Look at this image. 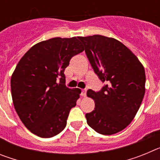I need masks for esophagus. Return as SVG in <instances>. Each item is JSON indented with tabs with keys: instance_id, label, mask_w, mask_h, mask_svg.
I'll list each match as a JSON object with an SVG mask.
<instances>
[{
	"instance_id": "obj_1",
	"label": "esophagus",
	"mask_w": 160,
	"mask_h": 160,
	"mask_svg": "<svg viewBox=\"0 0 160 160\" xmlns=\"http://www.w3.org/2000/svg\"><path fill=\"white\" fill-rule=\"evenodd\" d=\"M81 94L82 97H86V96H87V89H84V90H82Z\"/></svg>"
}]
</instances>
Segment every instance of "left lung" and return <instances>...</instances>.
I'll use <instances>...</instances> for the list:
<instances>
[{
    "label": "left lung",
    "mask_w": 160,
    "mask_h": 160,
    "mask_svg": "<svg viewBox=\"0 0 160 160\" xmlns=\"http://www.w3.org/2000/svg\"><path fill=\"white\" fill-rule=\"evenodd\" d=\"M94 73L106 85L88 90L95 102L86 114L87 124L96 132L111 135L122 131L138 112L145 94V70L138 58L122 43L102 35L79 37Z\"/></svg>",
    "instance_id": "left-lung-1"
}]
</instances>
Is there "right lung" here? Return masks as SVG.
Segmentation results:
<instances>
[{
  "mask_svg": "<svg viewBox=\"0 0 160 160\" xmlns=\"http://www.w3.org/2000/svg\"><path fill=\"white\" fill-rule=\"evenodd\" d=\"M79 37L53 38L25 53L11 78L14 108L27 129L42 138L64 130L81 90L66 86L65 69L84 50Z\"/></svg>",
  "mask_w": 160,
  "mask_h": 160,
  "instance_id": "add662e5",
  "label": "right lung"
}]
</instances>
